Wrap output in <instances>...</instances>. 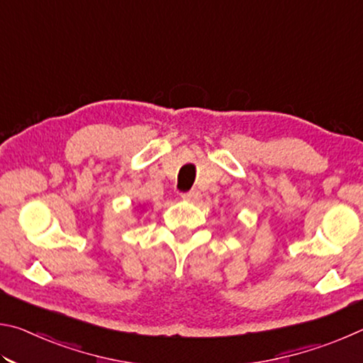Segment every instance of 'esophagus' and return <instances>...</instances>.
I'll use <instances>...</instances> for the list:
<instances>
[{"mask_svg": "<svg viewBox=\"0 0 363 363\" xmlns=\"http://www.w3.org/2000/svg\"><path fill=\"white\" fill-rule=\"evenodd\" d=\"M201 199V195H200V192L199 190H190V192H187V194H182V200H187V201H199Z\"/></svg>", "mask_w": 363, "mask_h": 363, "instance_id": "34e87169", "label": "esophagus"}]
</instances>
